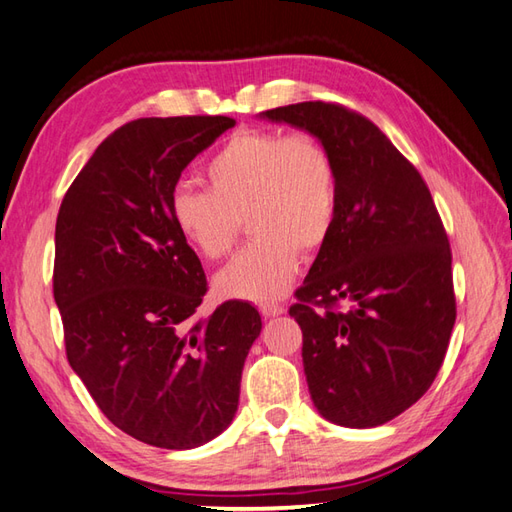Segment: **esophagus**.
<instances>
[{"label":"esophagus","instance_id":"34e87169","mask_svg":"<svg viewBox=\"0 0 512 512\" xmlns=\"http://www.w3.org/2000/svg\"><path fill=\"white\" fill-rule=\"evenodd\" d=\"M259 312H262V317L266 319H273V317H279V314H284V306H279V303H262L259 306Z\"/></svg>","mask_w":512,"mask_h":512}]
</instances>
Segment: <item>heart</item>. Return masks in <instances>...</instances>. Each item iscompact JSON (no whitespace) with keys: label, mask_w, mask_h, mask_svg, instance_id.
I'll return each instance as SVG.
<instances>
[{"label":"heart","mask_w":512,"mask_h":512,"mask_svg":"<svg viewBox=\"0 0 512 512\" xmlns=\"http://www.w3.org/2000/svg\"><path fill=\"white\" fill-rule=\"evenodd\" d=\"M209 191L176 184L169 213L204 259L233 250L242 220L257 239L215 277L224 299L275 301L297 275L299 257L328 242L339 213L334 158L317 136L239 129L206 165Z\"/></svg>","instance_id":"b5f03b06"}]
</instances>
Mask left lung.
I'll return each instance as SVG.
<instances>
[{
    "instance_id": "8db88e82",
    "label": "left lung",
    "mask_w": 512,
    "mask_h": 512,
    "mask_svg": "<svg viewBox=\"0 0 512 512\" xmlns=\"http://www.w3.org/2000/svg\"><path fill=\"white\" fill-rule=\"evenodd\" d=\"M317 136L339 213L290 308L314 407L350 429L400 416L436 380L455 323L451 248L418 169L365 116L308 101L262 112Z\"/></svg>"
}]
</instances>
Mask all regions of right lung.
Masks as SVG:
<instances>
[{
	"label": "right lung",
	"mask_w": 512,
	"mask_h": 512,
	"mask_svg": "<svg viewBox=\"0 0 512 512\" xmlns=\"http://www.w3.org/2000/svg\"><path fill=\"white\" fill-rule=\"evenodd\" d=\"M233 125L171 116L118 127L57 215L52 288L70 367L107 420L151 447L195 449L220 436L262 332L244 301L193 317L206 275L169 213L184 167Z\"/></svg>",
	"instance_id": "add662e5"
}]
</instances>
